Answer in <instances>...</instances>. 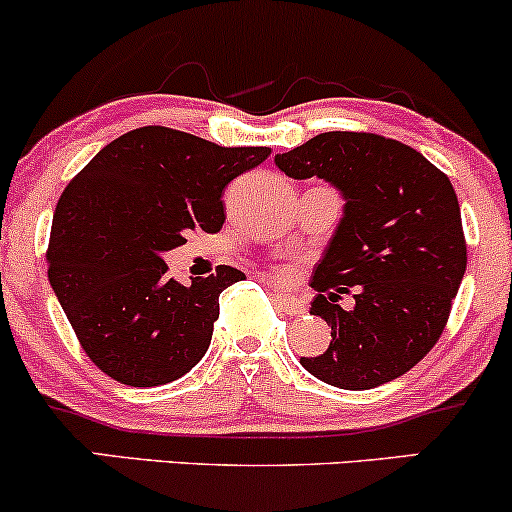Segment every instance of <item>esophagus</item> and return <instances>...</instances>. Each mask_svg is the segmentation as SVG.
Returning <instances> with one entry per match:
<instances>
[{"instance_id": "esophagus-1", "label": "esophagus", "mask_w": 512, "mask_h": 512, "mask_svg": "<svg viewBox=\"0 0 512 512\" xmlns=\"http://www.w3.org/2000/svg\"><path fill=\"white\" fill-rule=\"evenodd\" d=\"M274 303H276V308L286 315H303L305 313V303L298 296H291V293L274 291Z\"/></svg>"}]
</instances>
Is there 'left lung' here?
<instances>
[{"mask_svg":"<svg viewBox=\"0 0 512 512\" xmlns=\"http://www.w3.org/2000/svg\"><path fill=\"white\" fill-rule=\"evenodd\" d=\"M274 163L293 180L330 182L344 199L310 279V315L332 327V342L301 366L342 390L390 383L438 342L467 269L452 182L411 146L366 132L317 134ZM349 290L357 305L344 311Z\"/></svg>","mask_w":512,"mask_h":512,"instance_id":"1","label":"left lung"}]
</instances>
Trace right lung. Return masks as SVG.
Returning a JSON list of instances; mask_svg holds the SVG:
<instances>
[{"label": "right lung", "instance_id": "obj_1", "mask_svg": "<svg viewBox=\"0 0 512 512\" xmlns=\"http://www.w3.org/2000/svg\"><path fill=\"white\" fill-rule=\"evenodd\" d=\"M267 146H219L168 127H139L103 146L64 187L48 245V279L81 346L122 385L173 383L197 366L219 296L245 274L168 279L163 255L185 233H216L223 190L260 166Z\"/></svg>", "mask_w": 512, "mask_h": 512}]
</instances>
